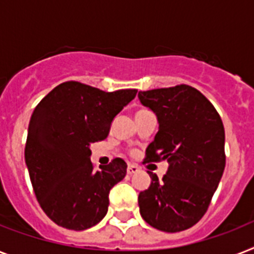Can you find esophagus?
Returning a JSON list of instances; mask_svg holds the SVG:
<instances>
[{
    "label": "esophagus",
    "mask_w": 254,
    "mask_h": 254,
    "mask_svg": "<svg viewBox=\"0 0 254 254\" xmlns=\"http://www.w3.org/2000/svg\"><path fill=\"white\" fill-rule=\"evenodd\" d=\"M127 171L129 175H133V174H135V172H138V171H139V168H138V166H135V164H129Z\"/></svg>",
    "instance_id": "esophagus-1"
}]
</instances>
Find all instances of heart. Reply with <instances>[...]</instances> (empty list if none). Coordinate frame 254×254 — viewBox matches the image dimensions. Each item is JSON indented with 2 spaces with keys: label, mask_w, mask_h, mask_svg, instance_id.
Listing matches in <instances>:
<instances>
[{
  "label": "heart",
  "mask_w": 254,
  "mask_h": 254,
  "mask_svg": "<svg viewBox=\"0 0 254 254\" xmlns=\"http://www.w3.org/2000/svg\"><path fill=\"white\" fill-rule=\"evenodd\" d=\"M142 111H143V109H142ZM138 112H141V111H138Z\"/></svg>",
  "instance_id": "obj_1"
}]
</instances>
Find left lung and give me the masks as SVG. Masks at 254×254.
Returning a JSON list of instances; mask_svg holds the SVG:
<instances>
[{"instance_id": "left-lung-1", "label": "left lung", "mask_w": 254, "mask_h": 254, "mask_svg": "<svg viewBox=\"0 0 254 254\" xmlns=\"http://www.w3.org/2000/svg\"><path fill=\"white\" fill-rule=\"evenodd\" d=\"M138 98L159 121L143 163H170L162 180L148 171L151 184L138 195L139 213L156 230H188L207 211L226 167L222 119L209 99L188 84L139 91Z\"/></svg>"}]
</instances>
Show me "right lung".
Segmentation results:
<instances>
[{"label": "right lung", "instance_id": "obj_1", "mask_svg": "<svg viewBox=\"0 0 254 254\" xmlns=\"http://www.w3.org/2000/svg\"><path fill=\"white\" fill-rule=\"evenodd\" d=\"M135 88L106 92L67 80L41 99L31 116L24 159L39 205L61 227L82 231L106 216L109 190L127 175L116 158L95 170L90 146L103 141Z\"/></svg>", "mask_w": 254, "mask_h": 254}]
</instances>
